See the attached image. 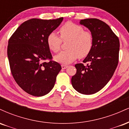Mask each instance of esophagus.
I'll list each match as a JSON object with an SVG mask.
<instances>
[{
    "label": "esophagus",
    "mask_w": 129,
    "mask_h": 129,
    "mask_svg": "<svg viewBox=\"0 0 129 129\" xmlns=\"http://www.w3.org/2000/svg\"><path fill=\"white\" fill-rule=\"evenodd\" d=\"M62 67V69H66V68H67V66H66V65H62L61 66Z\"/></svg>",
    "instance_id": "esophagus-1"
}]
</instances>
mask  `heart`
<instances>
[{
	"label": "heart",
	"mask_w": 129,
	"mask_h": 129,
	"mask_svg": "<svg viewBox=\"0 0 129 129\" xmlns=\"http://www.w3.org/2000/svg\"><path fill=\"white\" fill-rule=\"evenodd\" d=\"M59 32L60 38L54 33H51L47 39V45L54 53L60 50L62 41H69L67 45L68 50L54 56L56 62L67 64L78 57L82 59L89 54L93 46V36L91 33L84 31L82 26L72 22H67L63 25Z\"/></svg>",
	"instance_id": "b5f03b06"
}]
</instances>
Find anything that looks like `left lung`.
I'll list each match as a JSON object with an SVG mask.
<instances>
[{
    "mask_svg": "<svg viewBox=\"0 0 129 129\" xmlns=\"http://www.w3.org/2000/svg\"><path fill=\"white\" fill-rule=\"evenodd\" d=\"M93 36V46L83 63H76V73L72 78V86L84 94L101 90L113 75L119 60V41L107 23L98 19L80 20Z\"/></svg>",
    "mask_w": 129,
    "mask_h": 129,
    "instance_id": "left-lung-1",
    "label": "left lung"
}]
</instances>
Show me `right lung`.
Returning <instances> with one entry per match:
<instances>
[{
  "label": "right lung",
  "instance_id": "right-lung-1",
  "mask_svg": "<svg viewBox=\"0 0 129 129\" xmlns=\"http://www.w3.org/2000/svg\"><path fill=\"white\" fill-rule=\"evenodd\" d=\"M62 20L63 17L29 19L9 39L7 54L11 73L19 86L31 95L42 96L54 87L61 66L51 60L47 39ZM47 59L48 63L44 61Z\"/></svg>",
  "mask_w": 129,
  "mask_h": 129
}]
</instances>
